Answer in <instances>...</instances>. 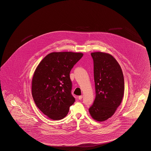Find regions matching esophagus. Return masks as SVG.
Returning <instances> with one entry per match:
<instances>
[{"instance_id":"34e87169","label":"esophagus","mask_w":151,"mask_h":151,"mask_svg":"<svg viewBox=\"0 0 151 151\" xmlns=\"http://www.w3.org/2000/svg\"><path fill=\"white\" fill-rule=\"evenodd\" d=\"M82 98H83V96H78V99L81 100V99H82Z\"/></svg>"}]
</instances>
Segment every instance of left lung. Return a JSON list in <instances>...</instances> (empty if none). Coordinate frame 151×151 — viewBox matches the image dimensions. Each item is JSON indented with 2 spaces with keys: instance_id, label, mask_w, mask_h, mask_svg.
Listing matches in <instances>:
<instances>
[{
  "instance_id": "8db88e82",
  "label": "left lung",
  "mask_w": 151,
  "mask_h": 151,
  "mask_svg": "<svg viewBox=\"0 0 151 151\" xmlns=\"http://www.w3.org/2000/svg\"><path fill=\"white\" fill-rule=\"evenodd\" d=\"M94 62L96 96L89 112L96 121L112 117L121 105L124 91L121 67L112 55L105 52L91 53Z\"/></svg>"
}]
</instances>
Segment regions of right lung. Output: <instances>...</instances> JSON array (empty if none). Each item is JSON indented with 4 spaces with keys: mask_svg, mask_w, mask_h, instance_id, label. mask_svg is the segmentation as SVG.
I'll use <instances>...</instances> for the list:
<instances>
[{
    "mask_svg": "<svg viewBox=\"0 0 151 151\" xmlns=\"http://www.w3.org/2000/svg\"><path fill=\"white\" fill-rule=\"evenodd\" d=\"M83 55L81 52H52L45 57L34 71L32 81L34 102L52 120L65 117L75 101L71 93L69 74Z\"/></svg>",
    "mask_w": 151,
    "mask_h": 151,
    "instance_id": "1",
    "label": "right lung"
}]
</instances>
